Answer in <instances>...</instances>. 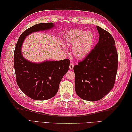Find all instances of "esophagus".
I'll use <instances>...</instances> for the list:
<instances>
[{
    "label": "esophagus",
    "instance_id": "obj_1",
    "mask_svg": "<svg viewBox=\"0 0 132 132\" xmlns=\"http://www.w3.org/2000/svg\"><path fill=\"white\" fill-rule=\"evenodd\" d=\"M74 66V63H72V62H71V63H70V65H69L70 69V70H72V69H73Z\"/></svg>",
    "mask_w": 132,
    "mask_h": 132
}]
</instances>
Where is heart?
<instances>
[{
	"instance_id": "obj_1",
	"label": "heart",
	"mask_w": 132,
	"mask_h": 132,
	"mask_svg": "<svg viewBox=\"0 0 132 132\" xmlns=\"http://www.w3.org/2000/svg\"><path fill=\"white\" fill-rule=\"evenodd\" d=\"M94 34L87 31L77 29L68 33L65 38V44L73 47L74 57L82 59L89 53L94 43Z\"/></svg>"
}]
</instances>
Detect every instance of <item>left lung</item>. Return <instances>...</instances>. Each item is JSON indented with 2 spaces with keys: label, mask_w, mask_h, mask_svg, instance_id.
I'll use <instances>...</instances> for the list:
<instances>
[{
  "label": "left lung",
  "mask_w": 132,
  "mask_h": 132,
  "mask_svg": "<svg viewBox=\"0 0 132 132\" xmlns=\"http://www.w3.org/2000/svg\"><path fill=\"white\" fill-rule=\"evenodd\" d=\"M98 42L82 61L74 67L75 89L81 98L96 101L113 88L118 69V54L114 38L96 26Z\"/></svg>",
  "instance_id": "left-lung-1"
}]
</instances>
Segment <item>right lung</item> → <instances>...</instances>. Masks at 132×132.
<instances>
[{"label": "right lung", "mask_w": 132, "mask_h": 132, "mask_svg": "<svg viewBox=\"0 0 132 132\" xmlns=\"http://www.w3.org/2000/svg\"><path fill=\"white\" fill-rule=\"evenodd\" d=\"M54 27L52 22L40 23L25 30L19 37L16 45L14 58L17 84L26 95L36 100H46L57 94L59 83L69 68L70 61H46L34 63L25 59L21 52L26 36L39 31Z\"/></svg>", "instance_id": "add662e5"}]
</instances>
